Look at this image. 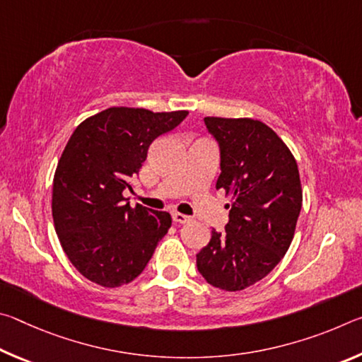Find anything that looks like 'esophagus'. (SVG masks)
Returning <instances> with one entry per match:
<instances>
[{"label":"esophagus","mask_w":362,"mask_h":362,"mask_svg":"<svg viewBox=\"0 0 362 362\" xmlns=\"http://www.w3.org/2000/svg\"><path fill=\"white\" fill-rule=\"evenodd\" d=\"M173 220H174L175 223H187V222H189V220H192V217L185 216V214L174 212V214H173Z\"/></svg>","instance_id":"esophagus-1"}]
</instances>
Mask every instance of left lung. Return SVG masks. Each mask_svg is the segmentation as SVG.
<instances>
[{
	"label": "left lung",
	"mask_w": 362,
	"mask_h": 362,
	"mask_svg": "<svg viewBox=\"0 0 362 362\" xmlns=\"http://www.w3.org/2000/svg\"><path fill=\"white\" fill-rule=\"evenodd\" d=\"M204 124L220 150L216 188L233 198L225 231L212 230L196 267L211 286L243 291L265 278L291 246L302 209L298 168L262 121L207 116Z\"/></svg>",
	"instance_id": "obj_1"
}]
</instances>
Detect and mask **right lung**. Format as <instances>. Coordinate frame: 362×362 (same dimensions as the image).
I'll return each instance as SVG.
<instances>
[{
  "instance_id": "right-lung-1",
  "label": "right lung",
  "mask_w": 362,
  "mask_h": 362,
  "mask_svg": "<svg viewBox=\"0 0 362 362\" xmlns=\"http://www.w3.org/2000/svg\"><path fill=\"white\" fill-rule=\"evenodd\" d=\"M188 112L153 113L112 107L84 119L59 159L52 217L66 257L84 278L103 287L131 283L144 272L173 218L122 196L132 189L153 140Z\"/></svg>"
}]
</instances>
